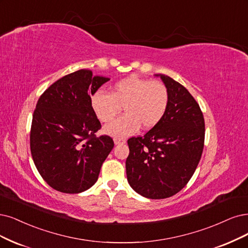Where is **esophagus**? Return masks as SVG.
<instances>
[{
    "label": "esophagus",
    "mask_w": 248,
    "mask_h": 248,
    "mask_svg": "<svg viewBox=\"0 0 248 248\" xmlns=\"http://www.w3.org/2000/svg\"><path fill=\"white\" fill-rule=\"evenodd\" d=\"M114 141V144L115 145H119V144H124L125 143V140L123 139V138H117V137H115V138L113 139Z\"/></svg>",
    "instance_id": "obj_1"
}]
</instances>
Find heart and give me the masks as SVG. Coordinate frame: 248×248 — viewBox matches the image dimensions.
<instances>
[{"instance_id":"1","label":"heart","mask_w":248,"mask_h":248,"mask_svg":"<svg viewBox=\"0 0 248 248\" xmlns=\"http://www.w3.org/2000/svg\"><path fill=\"white\" fill-rule=\"evenodd\" d=\"M169 91L162 82L130 76L116 81L111 94L98 92L92 97V108L103 123H109L119 113L122 106L125 114L104 127L106 134L114 137L132 135L141 125L151 129L167 111Z\"/></svg>"}]
</instances>
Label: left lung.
<instances>
[{
	"label": "left lung",
	"instance_id": "8db88e82",
	"mask_svg": "<svg viewBox=\"0 0 248 248\" xmlns=\"http://www.w3.org/2000/svg\"><path fill=\"white\" fill-rule=\"evenodd\" d=\"M160 77L169 105L160 122L144 137L127 140L125 161L130 186L140 195L163 199L184 188L198 166L204 146V118L198 103L180 82Z\"/></svg>",
	"mask_w": 248,
	"mask_h": 248
}]
</instances>
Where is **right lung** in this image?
<instances>
[{"mask_svg": "<svg viewBox=\"0 0 248 248\" xmlns=\"http://www.w3.org/2000/svg\"><path fill=\"white\" fill-rule=\"evenodd\" d=\"M109 79L80 69L55 81L36 103L31 130V156L53 189L75 194L97 182L114 143L109 136L96 137L101 124L91 96Z\"/></svg>", "mask_w": 248, "mask_h": 248, "instance_id": "add662e5", "label": "right lung"}]
</instances>
